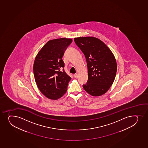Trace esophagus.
Wrapping results in <instances>:
<instances>
[{"label":"esophagus","instance_id":"esophagus-1","mask_svg":"<svg viewBox=\"0 0 148 148\" xmlns=\"http://www.w3.org/2000/svg\"><path fill=\"white\" fill-rule=\"evenodd\" d=\"M78 74H77V73H75V74H74V78H77V77H78Z\"/></svg>","mask_w":148,"mask_h":148}]
</instances>
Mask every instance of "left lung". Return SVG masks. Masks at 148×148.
<instances>
[{"label":"left lung","mask_w":148,"mask_h":148,"mask_svg":"<svg viewBox=\"0 0 148 148\" xmlns=\"http://www.w3.org/2000/svg\"><path fill=\"white\" fill-rule=\"evenodd\" d=\"M84 54L88 66V81L83 88L93 96L107 92L112 86L117 71V64L111 50L103 41L93 37L74 38Z\"/></svg>","instance_id":"obj_1"}]
</instances>
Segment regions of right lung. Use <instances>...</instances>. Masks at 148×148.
Masks as SVG:
<instances>
[{
  "label": "right lung",
  "instance_id": "obj_1",
  "mask_svg": "<svg viewBox=\"0 0 148 148\" xmlns=\"http://www.w3.org/2000/svg\"><path fill=\"white\" fill-rule=\"evenodd\" d=\"M72 41L71 38L50 40L35 58L33 66L35 81L40 92L50 99L57 100L66 92L71 78L64 70L62 58Z\"/></svg>",
  "mask_w": 148,
  "mask_h": 148
}]
</instances>
